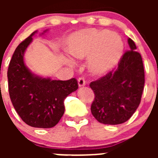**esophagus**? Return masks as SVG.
<instances>
[{
	"label": "esophagus",
	"mask_w": 158,
	"mask_h": 158,
	"mask_svg": "<svg viewBox=\"0 0 158 158\" xmlns=\"http://www.w3.org/2000/svg\"><path fill=\"white\" fill-rule=\"evenodd\" d=\"M78 84H79V87H82V86H84V85H85V81L83 77L79 78V79H78Z\"/></svg>",
	"instance_id": "obj_1"
}]
</instances>
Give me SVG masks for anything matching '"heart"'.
I'll use <instances>...</instances> for the list:
<instances>
[{"instance_id":"obj_1","label":"heart","mask_w":158,"mask_h":158,"mask_svg":"<svg viewBox=\"0 0 158 158\" xmlns=\"http://www.w3.org/2000/svg\"><path fill=\"white\" fill-rule=\"evenodd\" d=\"M66 49L70 55L78 60L89 57L88 67L91 73L103 75L118 63L124 43L116 32L91 28L69 36Z\"/></svg>"}]
</instances>
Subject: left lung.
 I'll return each instance as SVG.
<instances>
[{"label": "left lung", "mask_w": 158, "mask_h": 158, "mask_svg": "<svg viewBox=\"0 0 158 158\" xmlns=\"http://www.w3.org/2000/svg\"><path fill=\"white\" fill-rule=\"evenodd\" d=\"M130 50L122 56L117 69L90 83L95 93L92 115L100 123L119 125L127 122L141 102L144 85L141 56L135 42L128 39Z\"/></svg>", "instance_id": "obj_1"}]
</instances>
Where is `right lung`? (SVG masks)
<instances>
[{
    "instance_id": "1",
    "label": "right lung",
    "mask_w": 158,
    "mask_h": 158,
    "mask_svg": "<svg viewBox=\"0 0 158 158\" xmlns=\"http://www.w3.org/2000/svg\"><path fill=\"white\" fill-rule=\"evenodd\" d=\"M36 32L20 43L13 54L7 70L9 94L16 111L27 125L49 128L60 122L65 111V98L77 90L78 82L75 78L62 81L41 77L28 69L23 56Z\"/></svg>"
}]
</instances>
